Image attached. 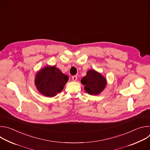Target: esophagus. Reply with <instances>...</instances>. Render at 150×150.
Returning <instances> with one entry per match:
<instances>
[{"mask_svg": "<svg viewBox=\"0 0 150 150\" xmlns=\"http://www.w3.org/2000/svg\"><path fill=\"white\" fill-rule=\"evenodd\" d=\"M72 80L74 81H76V79H77V76H76V75H74V76H72Z\"/></svg>", "mask_w": 150, "mask_h": 150, "instance_id": "34e87169", "label": "esophagus"}]
</instances>
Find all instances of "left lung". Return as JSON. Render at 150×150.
<instances>
[{"label": "left lung", "instance_id": "8db88e82", "mask_svg": "<svg viewBox=\"0 0 150 150\" xmlns=\"http://www.w3.org/2000/svg\"><path fill=\"white\" fill-rule=\"evenodd\" d=\"M81 82L84 85V90L90 95L97 96L105 88L107 80L105 77L94 69H90L83 77Z\"/></svg>", "mask_w": 150, "mask_h": 150}]
</instances>
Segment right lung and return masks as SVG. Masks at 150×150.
<instances>
[{
	"label": "right lung",
	"instance_id": "1",
	"mask_svg": "<svg viewBox=\"0 0 150 150\" xmlns=\"http://www.w3.org/2000/svg\"><path fill=\"white\" fill-rule=\"evenodd\" d=\"M68 80L69 76L55 66L47 65L37 72L34 83L42 95L53 97L63 90Z\"/></svg>",
	"mask_w": 150,
	"mask_h": 150
}]
</instances>
